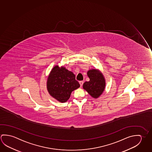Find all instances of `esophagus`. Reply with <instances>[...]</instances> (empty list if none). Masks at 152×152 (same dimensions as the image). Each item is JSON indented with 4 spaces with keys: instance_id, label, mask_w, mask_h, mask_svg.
<instances>
[{
    "instance_id": "esophagus-1",
    "label": "esophagus",
    "mask_w": 152,
    "mask_h": 152,
    "mask_svg": "<svg viewBox=\"0 0 152 152\" xmlns=\"http://www.w3.org/2000/svg\"><path fill=\"white\" fill-rule=\"evenodd\" d=\"M80 87H82L83 84V83H84V82L83 81H80Z\"/></svg>"
}]
</instances>
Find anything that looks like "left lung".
<instances>
[{
	"label": "left lung",
	"mask_w": 152,
	"mask_h": 152,
	"mask_svg": "<svg viewBox=\"0 0 152 152\" xmlns=\"http://www.w3.org/2000/svg\"><path fill=\"white\" fill-rule=\"evenodd\" d=\"M90 80L83 84V88L94 99H97L102 95L105 88V80L102 72L97 69L87 71Z\"/></svg>",
	"instance_id": "obj_1"
}]
</instances>
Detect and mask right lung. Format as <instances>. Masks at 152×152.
Listing matches in <instances>:
<instances>
[{
	"label": "right lung",
	"mask_w": 152,
	"mask_h": 152,
	"mask_svg": "<svg viewBox=\"0 0 152 152\" xmlns=\"http://www.w3.org/2000/svg\"><path fill=\"white\" fill-rule=\"evenodd\" d=\"M80 87L74 73L64 66L56 65L48 77V91L52 97L61 103L67 101L72 92Z\"/></svg>",
	"instance_id": "obj_1"
}]
</instances>
